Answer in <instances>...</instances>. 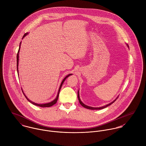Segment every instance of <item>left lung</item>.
Wrapping results in <instances>:
<instances>
[{
  "mask_svg": "<svg viewBox=\"0 0 146 146\" xmlns=\"http://www.w3.org/2000/svg\"><path fill=\"white\" fill-rule=\"evenodd\" d=\"M127 46L129 47V46L127 45ZM118 98V97H117ZM117 98L116 99H115V100H114L113 102H112L111 103H110V104H107V105H106V106H103V107H99V108H94V107H89V106H86V105H85V104H84L82 102H81V99H80V95H79V91H78V100H79V102H80V103L81 104V106H82V107H85V108H88V110H102V109H103V108H106V107H107L108 106H110V105H111L112 103H113L117 99Z\"/></svg>",
  "mask_w": 146,
  "mask_h": 146,
  "instance_id": "obj_1",
  "label": "left lung"
}]
</instances>
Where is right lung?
Here are the masks:
<instances>
[{
    "instance_id": "add662e5",
    "label": "right lung",
    "mask_w": 146,
    "mask_h": 146,
    "mask_svg": "<svg viewBox=\"0 0 146 146\" xmlns=\"http://www.w3.org/2000/svg\"><path fill=\"white\" fill-rule=\"evenodd\" d=\"M27 34H28V33H25L24 35V36H23V38L22 39H23ZM20 44H21V42H20V46H19V51H18V52H17V73H18V74H19V70H18V66H19V52H20ZM70 75H72V74H68V76H66L64 78V80L62 81V82H61V85H60V88H59V89H58V95H57V96H56V98H55V100H54L52 102H50V103H46V104H37V103H34V102H33L32 101H31L30 100H29L27 96H26V95H25V94L24 93V92H23V94H24V95H25V98L27 99V100L30 102L31 104H34V105H35V106H39V107H51V106H52L53 105H54L55 104H56V102H57V101H58V95H59V92H60V89H61V86H62V84H63V83H64V82L65 81V80L69 76H70ZM22 89V88H21Z\"/></svg>"
}]
</instances>
